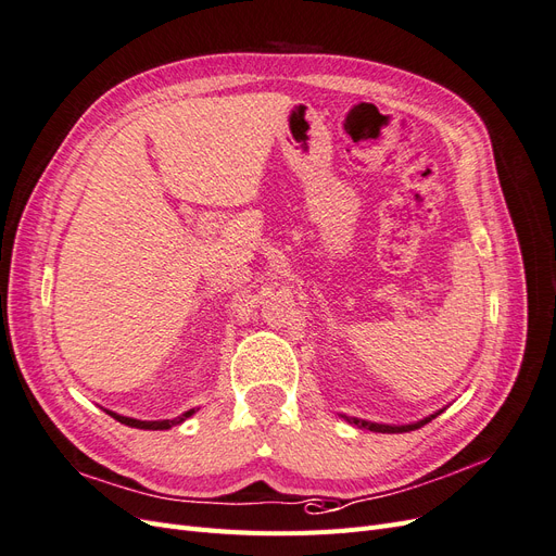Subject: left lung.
<instances>
[{
	"mask_svg": "<svg viewBox=\"0 0 556 556\" xmlns=\"http://www.w3.org/2000/svg\"><path fill=\"white\" fill-rule=\"evenodd\" d=\"M443 414V408L434 410L432 416H427L422 420H416V422H408V425H383V422H371V420H361V418H349L342 414V418L355 427L361 429H369V432H381V434H402V432H414V429H420L422 425H427L429 420H434L437 416Z\"/></svg>",
	"mask_w": 556,
	"mask_h": 556,
	"instance_id": "left-lung-1",
	"label": "left lung"
}]
</instances>
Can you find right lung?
<instances>
[{
  "label": "right lung",
  "mask_w": 556,
  "mask_h": 556,
  "mask_svg": "<svg viewBox=\"0 0 556 556\" xmlns=\"http://www.w3.org/2000/svg\"><path fill=\"white\" fill-rule=\"evenodd\" d=\"M103 410H105V414H109V416H113L117 422L136 427V429H170V427H175V425H182V422H185L187 418H191L199 408H189V410H185L182 416H177V418H173V420H136V418L119 416V414H115V410H109V408H103Z\"/></svg>",
  "instance_id": "obj_1"
}]
</instances>
